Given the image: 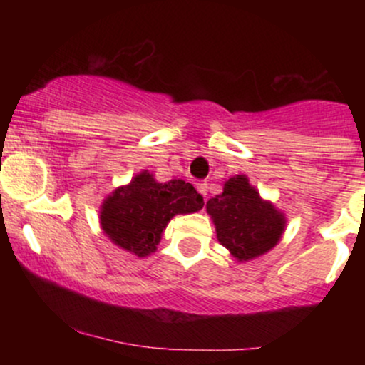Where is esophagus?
<instances>
[{"instance_id":"esophagus-1","label":"esophagus","mask_w":365,"mask_h":365,"mask_svg":"<svg viewBox=\"0 0 365 365\" xmlns=\"http://www.w3.org/2000/svg\"><path fill=\"white\" fill-rule=\"evenodd\" d=\"M195 188H197V192H199V194L202 195V197H206V195H207V183H206V182L197 183Z\"/></svg>"}]
</instances>
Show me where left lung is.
<instances>
[{"label": "left lung", "instance_id": "left-lung-1", "mask_svg": "<svg viewBox=\"0 0 365 365\" xmlns=\"http://www.w3.org/2000/svg\"><path fill=\"white\" fill-rule=\"evenodd\" d=\"M206 211L215 223L217 242L238 262L269 252L287 228L284 212L271 200L262 199L247 175L226 180L223 192L207 200Z\"/></svg>", "mask_w": 365, "mask_h": 365}]
</instances>
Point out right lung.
Here are the masks:
<instances>
[{
  "label": "right lung",
  "instance_id": "add662e5",
  "mask_svg": "<svg viewBox=\"0 0 365 365\" xmlns=\"http://www.w3.org/2000/svg\"><path fill=\"white\" fill-rule=\"evenodd\" d=\"M204 206L202 195L183 180L161 183L148 170L103 199L99 225L103 233L125 252L148 257L156 252L165 228L177 215H190Z\"/></svg>",
  "mask_w": 365,
  "mask_h": 365
}]
</instances>
